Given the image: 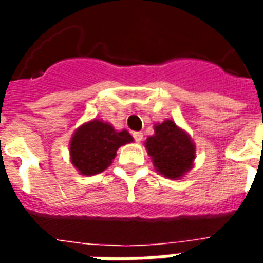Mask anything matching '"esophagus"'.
I'll list each match as a JSON object with an SVG mask.
<instances>
[{"mask_svg":"<svg viewBox=\"0 0 263 263\" xmlns=\"http://www.w3.org/2000/svg\"><path fill=\"white\" fill-rule=\"evenodd\" d=\"M132 137H134V139H135L137 142H141V141L143 139V134L142 132H134V134H132Z\"/></svg>","mask_w":263,"mask_h":263,"instance_id":"1","label":"esophagus"}]
</instances>
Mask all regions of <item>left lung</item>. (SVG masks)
Returning a JSON list of instances; mask_svg holds the SVG:
<instances>
[{
    "label": "left lung",
    "mask_w": 263,
    "mask_h": 263,
    "mask_svg": "<svg viewBox=\"0 0 263 263\" xmlns=\"http://www.w3.org/2000/svg\"><path fill=\"white\" fill-rule=\"evenodd\" d=\"M145 148L159 175L172 180L182 179L196 159L193 139L172 120L155 124V134L146 139Z\"/></svg>",
    "instance_id": "obj_1"
}]
</instances>
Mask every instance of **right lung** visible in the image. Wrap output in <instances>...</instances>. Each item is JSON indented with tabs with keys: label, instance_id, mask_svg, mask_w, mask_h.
Instances as JSON below:
<instances>
[{
	"label": "right lung",
	"instance_id": "add662e5",
	"mask_svg": "<svg viewBox=\"0 0 263 263\" xmlns=\"http://www.w3.org/2000/svg\"><path fill=\"white\" fill-rule=\"evenodd\" d=\"M134 141L129 132L117 131L103 120H92L80 125L70 139V160L83 176H92L105 171L117 151Z\"/></svg>",
	"mask_w": 263,
	"mask_h": 263
}]
</instances>
